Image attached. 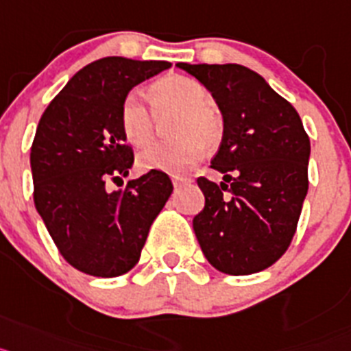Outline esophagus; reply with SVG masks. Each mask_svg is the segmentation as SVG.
<instances>
[{
	"instance_id": "esophagus-1",
	"label": "esophagus",
	"mask_w": 351,
	"mask_h": 351,
	"mask_svg": "<svg viewBox=\"0 0 351 351\" xmlns=\"http://www.w3.org/2000/svg\"><path fill=\"white\" fill-rule=\"evenodd\" d=\"M171 180H173V187L175 189H180V187H184V185L191 184V178H187V176L175 175V176H171Z\"/></svg>"
}]
</instances>
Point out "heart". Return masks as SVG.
<instances>
[{
    "label": "heart",
    "instance_id": "obj_1",
    "mask_svg": "<svg viewBox=\"0 0 351 351\" xmlns=\"http://www.w3.org/2000/svg\"><path fill=\"white\" fill-rule=\"evenodd\" d=\"M150 102L157 118L176 114L169 134L176 139L148 146L138 157L143 171L180 173L199 158L203 146L213 148L222 138V121L210 108L212 97L201 83L184 75H169L150 88ZM136 93L123 99L120 127L127 143L143 148L155 136V118Z\"/></svg>",
    "mask_w": 351,
    "mask_h": 351
}]
</instances>
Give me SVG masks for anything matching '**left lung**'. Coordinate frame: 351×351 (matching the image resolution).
Here are the masks:
<instances>
[{"label":"left lung","mask_w":351,"mask_h":351,"mask_svg":"<svg viewBox=\"0 0 351 351\" xmlns=\"http://www.w3.org/2000/svg\"><path fill=\"white\" fill-rule=\"evenodd\" d=\"M176 66L212 93L222 141L212 158L217 185L197 178L205 208L194 233L213 268L230 276L261 272L289 247L302 212L311 143L298 112L254 70L237 63Z\"/></svg>","instance_id":"1"}]
</instances>
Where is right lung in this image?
I'll list each match as a JSON object with an SVG mask.
<instances>
[{
  "mask_svg": "<svg viewBox=\"0 0 351 351\" xmlns=\"http://www.w3.org/2000/svg\"><path fill=\"white\" fill-rule=\"evenodd\" d=\"M169 66L121 56L97 60L70 79L38 121L29 155L36 212L63 258L81 272H129L171 196L162 171L129 180L121 191L106 189L109 178L129 176L134 164L120 127L121 102Z\"/></svg>",
  "mask_w": 351,
  "mask_h": 351,
  "instance_id": "right-lung-1",
  "label": "right lung"
}]
</instances>
